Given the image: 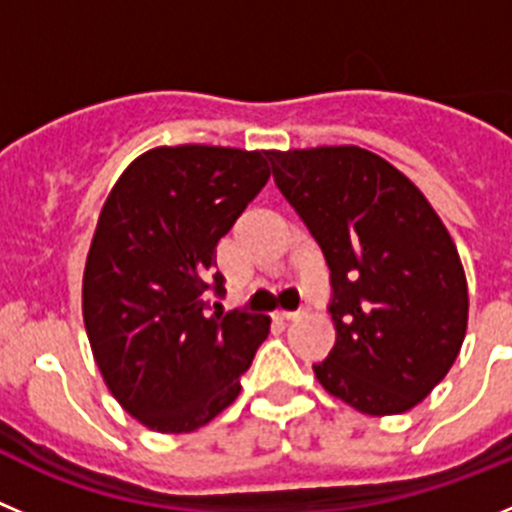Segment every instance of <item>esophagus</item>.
<instances>
[{
    "mask_svg": "<svg viewBox=\"0 0 512 512\" xmlns=\"http://www.w3.org/2000/svg\"><path fill=\"white\" fill-rule=\"evenodd\" d=\"M303 313L301 311H275V319H280V321H296V319H301Z\"/></svg>",
    "mask_w": 512,
    "mask_h": 512,
    "instance_id": "34e87169",
    "label": "esophagus"
}]
</instances>
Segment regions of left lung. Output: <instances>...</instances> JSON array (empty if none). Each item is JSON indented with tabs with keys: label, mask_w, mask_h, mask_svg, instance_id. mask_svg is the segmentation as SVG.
I'll return each mask as SVG.
<instances>
[{
	"label": "left lung",
	"mask_w": 512,
	"mask_h": 512,
	"mask_svg": "<svg viewBox=\"0 0 512 512\" xmlns=\"http://www.w3.org/2000/svg\"><path fill=\"white\" fill-rule=\"evenodd\" d=\"M273 178L331 270L336 342L313 365L367 416L416 408L451 370L469 319L457 245L421 188L357 145L267 150Z\"/></svg>",
	"instance_id": "obj_1"
}]
</instances>
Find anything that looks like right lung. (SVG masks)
<instances>
[{
	"label": "right lung",
	"mask_w": 512,
	"mask_h": 512,
	"mask_svg": "<svg viewBox=\"0 0 512 512\" xmlns=\"http://www.w3.org/2000/svg\"><path fill=\"white\" fill-rule=\"evenodd\" d=\"M267 178L265 150L160 145L101 206L81 288L86 334L109 393L158 434H191L229 408L270 331L262 313H209L206 293H222L216 245Z\"/></svg>",
	"instance_id": "add662e5"
}]
</instances>
